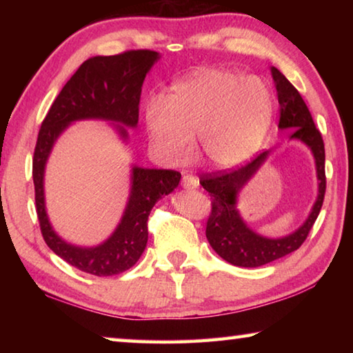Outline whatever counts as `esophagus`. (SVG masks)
I'll list each match as a JSON object with an SVG mask.
<instances>
[{
  "label": "esophagus",
  "instance_id": "34e87169",
  "mask_svg": "<svg viewBox=\"0 0 353 353\" xmlns=\"http://www.w3.org/2000/svg\"><path fill=\"white\" fill-rule=\"evenodd\" d=\"M182 187L187 190H193L199 187V179L193 174H183L182 176Z\"/></svg>",
  "mask_w": 353,
  "mask_h": 353
}]
</instances>
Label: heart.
I'll return each mask as SVG.
<instances>
[{"label": "heart", "mask_w": 353, "mask_h": 353, "mask_svg": "<svg viewBox=\"0 0 353 353\" xmlns=\"http://www.w3.org/2000/svg\"><path fill=\"white\" fill-rule=\"evenodd\" d=\"M272 118V94L255 76L230 70H202L154 98L145 109L152 146L171 162L190 154L191 135L208 165L229 168L259 151Z\"/></svg>", "instance_id": "heart-1"}]
</instances>
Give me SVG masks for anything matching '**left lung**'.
<instances>
[{"label":"left lung","instance_id":"1","mask_svg":"<svg viewBox=\"0 0 353 353\" xmlns=\"http://www.w3.org/2000/svg\"><path fill=\"white\" fill-rule=\"evenodd\" d=\"M271 73L280 104L279 128L290 129L291 139L301 140L312 149L319 181L318 198L307 221L296 232L282 238H266L255 234L244 223L236 210V196L265 163L270 151L260 152L249 163L236 170L202 176L199 182L212 196V213L205 229L207 240L221 259L241 268L263 266L301 248L318 218L325 194V149L322 135L316 129L312 113L294 85L276 67L271 68Z\"/></svg>","mask_w":353,"mask_h":353}]
</instances>
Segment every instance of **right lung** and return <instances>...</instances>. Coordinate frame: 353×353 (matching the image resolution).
Listing matches in <instances>:
<instances>
[{
  "label": "right lung",
  "instance_id": "add662e5",
  "mask_svg": "<svg viewBox=\"0 0 353 353\" xmlns=\"http://www.w3.org/2000/svg\"><path fill=\"white\" fill-rule=\"evenodd\" d=\"M160 59L151 50H132L115 56H97L83 62L65 83L41 123L32 159L35 208L43 240L79 271L98 277L115 276L132 268L148 243V216L163 194L174 190L181 172L134 166L126 210L109 240L94 248H79L63 241L50 224L45 208L43 176L46 160L65 129L79 119H105L118 123L117 130L128 140L127 128L139 123L143 81ZM123 123V127L119 124Z\"/></svg>",
  "mask_w": 353,
  "mask_h": 353
}]
</instances>
